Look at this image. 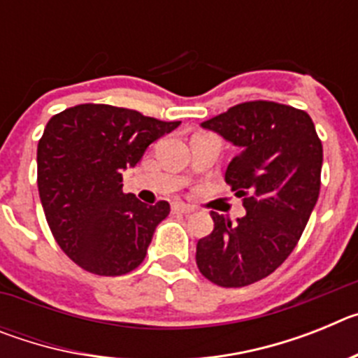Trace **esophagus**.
Masks as SVG:
<instances>
[{
    "instance_id": "34e87169",
    "label": "esophagus",
    "mask_w": 358,
    "mask_h": 358,
    "mask_svg": "<svg viewBox=\"0 0 358 358\" xmlns=\"http://www.w3.org/2000/svg\"><path fill=\"white\" fill-rule=\"evenodd\" d=\"M172 211L173 213H192L194 206H189L186 202H172Z\"/></svg>"
}]
</instances>
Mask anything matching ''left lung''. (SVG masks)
<instances>
[{"label": "left lung", "instance_id": "1", "mask_svg": "<svg viewBox=\"0 0 358 358\" xmlns=\"http://www.w3.org/2000/svg\"><path fill=\"white\" fill-rule=\"evenodd\" d=\"M240 148L226 182L248 215L211 211L215 227L197 242L201 274L218 287L238 289L273 274L297 245L321 189L322 143L308 113L285 103L252 100L202 123Z\"/></svg>", "mask_w": 358, "mask_h": 358}]
</instances>
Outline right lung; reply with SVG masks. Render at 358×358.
Instances as JSON below:
<instances>
[{"label":"right lung","mask_w":358,"mask_h":358,"mask_svg":"<svg viewBox=\"0 0 358 358\" xmlns=\"http://www.w3.org/2000/svg\"><path fill=\"white\" fill-rule=\"evenodd\" d=\"M181 122L134 109L80 103L52 116L37 145V186L55 242L78 267L122 276L145 260L166 201L147 206L123 194L122 172Z\"/></svg>","instance_id":"right-lung-1"}]
</instances>
